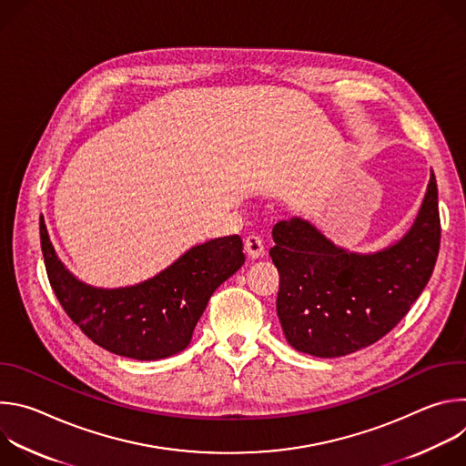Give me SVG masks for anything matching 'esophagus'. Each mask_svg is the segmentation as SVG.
Instances as JSON below:
<instances>
[{
	"mask_svg": "<svg viewBox=\"0 0 466 466\" xmlns=\"http://www.w3.org/2000/svg\"><path fill=\"white\" fill-rule=\"evenodd\" d=\"M245 252L250 259H258L263 256L265 252V247H263V241L258 238V236H247L245 238Z\"/></svg>",
	"mask_w": 466,
	"mask_h": 466,
	"instance_id": "esophagus-1",
	"label": "esophagus"
}]
</instances>
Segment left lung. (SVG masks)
<instances>
[{"label": "left lung", "instance_id": "obj_1", "mask_svg": "<svg viewBox=\"0 0 466 466\" xmlns=\"http://www.w3.org/2000/svg\"><path fill=\"white\" fill-rule=\"evenodd\" d=\"M273 239L288 343L317 358L352 354L389 334L433 273L441 245L435 175L411 228L381 250H347L302 218L277 223Z\"/></svg>", "mask_w": 466, "mask_h": 466}]
</instances>
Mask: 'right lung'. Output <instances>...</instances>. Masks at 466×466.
I'll return each mask as SVG.
<instances>
[{"instance_id":"1","label":"right lung","mask_w":466,"mask_h":466,"mask_svg":"<svg viewBox=\"0 0 466 466\" xmlns=\"http://www.w3.org/2000/svg\"><path fill=\"white\" fill-rule=\"evenodd\" d=\"M40 243L49 284L68 317L101 349L140 361L187 349L212 293L245 263L239 236L216 238L191 247L153 279L106 289L66 269L42 216Z\"/></svg>"}]
</instances>
